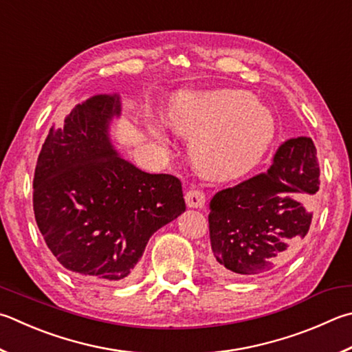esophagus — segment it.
I'll list each match as a JSON object with an SVG mask.
<instances>
[{
  "instance_id": "esophagus-1",
  "label": "esophagus",
  "mask_w": 352,
  "mask_h": 352,
  "mask_svg": "<svg viewBox=\"0 0 352 352\" xmlns=\"http://www.w3.org/2000/svg\"><path fill=\"white\" fill-rule=\"evenodd\" d=\"M184 200H186V204L189 208H195L200 209L204 206V201H206V197H204L203 190L200 189H190L184 195Z\"/></svg>"
}]
</instances>
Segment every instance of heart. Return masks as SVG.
<instances>
[{"label": "heart", "instance_id": "b5f03b06", "mask_svg": "<svg viewBox=\"0 0 352 352\" xmlns=\"http://www.w3.org/2000/svg\"><path fill=\"white\" fill-rule=\"evenodd\" d=\"M166 120L190 140L194 162L217 178H237L257 166L277 133L270 107L234 89L183 91L170 100ZM160 138V133L154 132Z\"/></svg>", "mask_w": 352, "mask_h": 352}]
</instances>
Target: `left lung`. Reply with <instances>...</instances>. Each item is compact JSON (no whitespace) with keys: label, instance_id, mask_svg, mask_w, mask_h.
Returning <instances> with one entry per match:
<instances>
[{"label":"left lung","instance_id":"left-lung-1","mask_svg":"<svg viewBox=\"0 0 352 352\" xmlns=\"http://www.w3.org/2000/svg\"><path fill=\"white\" fill-rule=\"evenodd\" d=\"M318 177L316 146L298 137L280 146L263 174L217 192L209 203L214 271L255 277L282 266L309 231Z\"/></svg>","mask_w":352,"mask_h":352}]
</instances>
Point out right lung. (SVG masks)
Wrapping results in <instances>:
<instances>
[{"label": "right lung", "mask_w": 352, "mask_h": 352, "mask_svg": "<svg viewBox=\"0 0 352 352\" xmlns=\"http://www.w3.org/2000/svg\"><path fill=\"white\" fill-rule=\"evenodd\" d=\"M118 94L94 95L52 126L36 160L34 212L50 252L81 277L132 276L152 234L186 209L182 182L118 155L109 129Z\"/></svg>", "instance_id": "right-lung-1"}]
</instances>
